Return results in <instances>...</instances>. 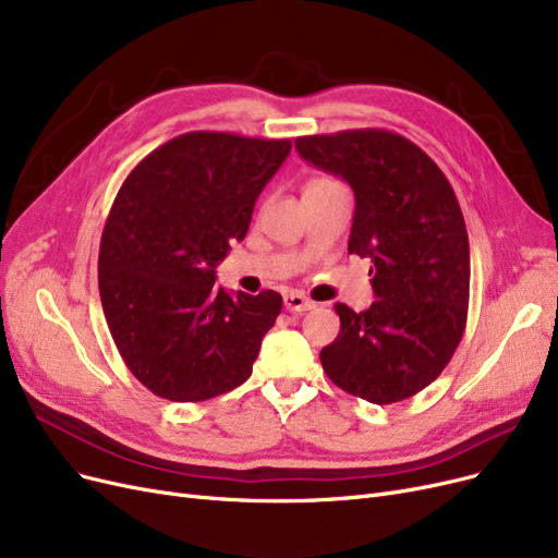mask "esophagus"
I'll return each mask as SVG.
<instances>
[{"label": "esophagus", "instance_id": "esophagus-1", "mask_svg": "<svg viewBox=\"0 0 558 558\" xmlns=\"http://www.w3.org/2000/svg\"><path fill=\"white\" fill-rule=\"evenodd\" d=\"M284 307L290 313H294V315H301L305 311H313L315 303L311 299H305L303 294H287L284 296Z\"/></svg>", "mask_w": 558, "mask_h": 558}]
</instances>
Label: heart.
I'll list each match as a JSON object with an SVG mask.
<instances>
[{
  "label": "heart",
  "mask_w": 558,
  "mask_h": 558,
  "mask_svg": "<svg viewBox=\"0 0 558 558\" xmlns=\"http://www.w3.org/2000/svg\"><path fill=\"white\" fill-rule=\"evenodd\" d=\"M313 183H333V179H315ZM313 183H311V185H313Z\"/></svg>",
  "instance_id": "obj_1"
}]
</instances>
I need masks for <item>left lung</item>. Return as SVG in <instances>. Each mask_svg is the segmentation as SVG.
I'll return each instance as SVG.
<instances>
[{
  "label": "left lung",
  "mask_w": 558,
  "mask_h": 558,
  "mask_svg": "<svg viewBox=\"0 0 558 558\" xmlns=\"http://www.w3.org/2000/svg\"><path fill=\"white\" fill-rule=\"evenodd\" d=\"M315 168L352 185L349 255L369 257L377 301L336 303L338 338L319 352L336 386L393 404L435 381L456 354L469 311V236L450 181L421 147L384 129L296 137Z\"/></svg>",
  "instance_id": "8db88e82"
}]
</instances>
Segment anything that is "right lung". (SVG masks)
<instances>
[{"mask_svg": "<svg viewBox=\"0 0 558 558\" xmlns=\"http://www.w3.org/2000/svg\"><path fill=\"white\" fill-rule=\"evenodd\" d=\"M290 151V140L193 131L121 183L100 236L98 290L123 363L154 396L204 402L253 375L282 296H230L216 266Z\"/></svg>", "mask_w": 558, "mask_h": 558, "instance_id": "right-lung-1", "label": "right lung"}]
</instances>
